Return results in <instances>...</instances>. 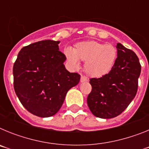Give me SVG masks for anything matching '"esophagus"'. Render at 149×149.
Instances as JSON below:
<instances>
[{"label":"esophagus","instance_id":"esophagus-1","mask_svg":"<svg viewBox=\"0 0 149 149\" xmlns=\"http://www.w3.org/2000/svg\"><path fill=\"white\" fill-rule=\"evenodd\" d=\"M88 80L86 77H84V76H81V82L84 83V82H87Z\"/></svg>","mask_w":149,"mask_h":149}]
</instances>
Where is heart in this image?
Instances as JSON below:
<instances>
[{
  "mask_svg": "<svg viewBox=\"0 0 149 149\" xmlns=\"http://www.w3.org/2000/svg\"><path fill=\"white\" fill-rule=\"evenodd\" d=\"M67 60L75 68L80 66L79 60L85 62L84 70L88 75L101 77L110 73L116 61L118 51L113 45L96 41L77 43L72 50H65Z\"/></svg>",
  "mask_w": 149,
  "mask_h": 149,
  "instance_id": "obj_1",
  "label": "heart"
}]
</instances>
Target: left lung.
Wrapping results in <instances>:
<instances>
[{"label": "left lung", "mask_w": 149, "mask_h": 149, "mask_svg": "<svg viewBox=\"0 0 149 149\" xmlns=\"http://www.w3.org/2000/svg\"><path fill=\"white\" fill-rule=\"evenodd\" d=\"M118 56L113 68L106 75L89 80L92 91L87 104L92 113L101 119L120 115L136 94L141 72L139 58L121 43L116 45Z\"/></svg>", "instance_id": "8db88e82"}]
</instances>
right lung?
Listing matches in <instances>:
<instances>
[{"label": "right lung", "mask_w": 149, "mask_h": 149, "mask_svg": "<svg viewBox=\"0 0 149 149\" xmlns=\"http://www.w3.org/2000/svg\"><path fill=\"white\" fill-rule=\"evenodd\" d=\"M60 41L42 40L22 48L13 65L14 89L26 110L39 117L59 111L66 93L80 81L81 75L70 73L59 51Z\"/></svg>", "instance_id": "1"}]
</instances>
